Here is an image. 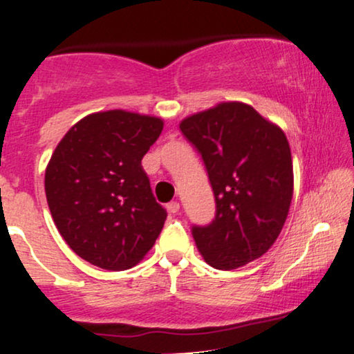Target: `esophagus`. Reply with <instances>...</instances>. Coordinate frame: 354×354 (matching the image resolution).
<instances>
[{
	"label": "esophagus",
	"mask_w": 354,
	"mask_h": 354,
	"mask_svg": "<svg viewBox=\"0 0 354 354\" xmlns=\"http://www.w3.org/2000/svg\"><path fill=\"white\" fill-rule=\"evenodd\" d=\"M178 209H180V203H178L177 201L167 203V210L170 212V214H177Z\"/></svg>",
	"instance_id": "1"
}]
</instances>
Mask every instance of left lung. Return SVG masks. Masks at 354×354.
<instances>
[{
    "mask_svg": "<svg viewBox=\"0 0 354 354\" xmlns=\"http://www.w3.org/2000/svg\"><path fill=\"white\" fill-rule=\"evenodd\" d=\"M209 172L217 214L192 235L207 263L235 270L275 243L293 197L285 132L245 102H220L180 122Z\"/></svg>",
    "mask_w": 354,
    "mask_h": 354,
    "instance_id": "8db88e82",
    "label": "left lung"
}]
</instances>
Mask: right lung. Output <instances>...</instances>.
<instances>
[{
  "mask_svg": "<svg viewBox=\"0 0 354 354\" xmlns=\"http://www.w3.org/2000/svg\"><path fill=\"white\" fill-rule=\"evenodd\" d=\"M162 129L156 115L94 112L54 149L46 198L61 236L82 260L120 272L153 247L167 212L153 198L140 162Z\"/></svg>",
  "mask_w": 354,
  "mask_h": 354,
  "instance_id": "add662e5",
  "label": "right lung"
}]
</instances>
